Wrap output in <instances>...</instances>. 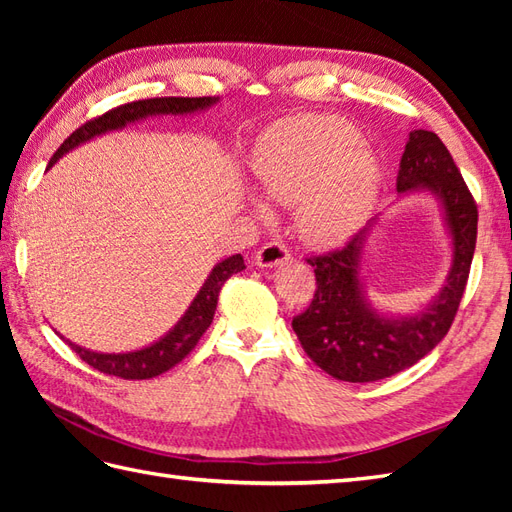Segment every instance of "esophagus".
<instances>
[{
	"instance_id": "34e87169",
	"label": "esophagus",
	"mask_w": 512,
	"mask_h": 512,
	"mask_svg": "<svg viewBox=\"0 0 512 512\" xmlns=\"http://www.w3.org/2000/svg\"><path fill=\"white\" fill-rule=\"evenodd\" d=\"M286 259H290V248L284 242H279V239H273V242H268L257 250L255 264L262 268H273L277 264H284Z\"/></svg>"
}]
</instances>
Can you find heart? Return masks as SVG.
I'll use <instances>...</instances> for the list:
<instances>
[{
  "label": "heart",
  "mask_w": 512,
  "mask_h": 512,
  "mask_svg": "<svg viewBox=\"0 0 512 512\" xmlns=\"http://www.w3.org/2000/svg\"><path fill=\"white\" fill-rule=\"evenodd\" d=\"M259 187L281 204L301 202V228L314 242H336L361 224L380 171L339 116H292L270 127L253 156ZM266 213L264 204H257Z\"/></svg>",
  "instance_id": "heart-1"
}]
</instances>
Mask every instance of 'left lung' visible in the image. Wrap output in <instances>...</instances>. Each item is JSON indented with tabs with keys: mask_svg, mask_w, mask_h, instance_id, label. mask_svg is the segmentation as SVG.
Masks as SVG:
<instances>
[{
	"mask_svg": "<svg viewBox=\"0 0 512 512\" xmlns=\"http://www.w3.org/2000/svg\"><path fill=\"white\" fill-rule=\"evenodd\" d=\"M396 189H427L444 204L453 237V266L440 297L416 317L387 319L363 301L358 268L369 233L365 226L345 246L308 257L317 290L310 306L292 319V330L314 363L347 383H374L416 365L444 336L458 314L469 281L477 239V204L460 169L433 132L409 134Z\"/></svg>",
	"mask_w": 512,
	"mask_h": 512,
	"instance_id": "1",
	"label": "left lung"
}]
</instances>
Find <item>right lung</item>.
Listing matches in <instances>:
<instances>
[{"mask_svg": "<svg viewBox=\"0 0 512 512\" xmlns=\"http://www.w3.org/2000/svg\"><path fill=\"white\" fill-rule=\"evenodd\" d=\"M215 101L217 99H213V96H195V99H189V96L187 99H184V96H165V99H145V101L118 105L114 110L96 116L92 121L83 123L79 129H74V132L63 140L61 147L54 151L48 167H52L54 162L65 154V151H70L72 147L81 145L85 140H90L99 134L112 132V129H121L127 123L140 121V118L145 116L189 114L195 110H204V107L213 105ZM244 268L246 266H244L242 255H233L217 264L211 270L209 279L204 281L198 297L193 299L189 310L184 312V317L178 321L176 328H173L167 336H162V339L156 341L154 345L145 347V350L127 352V354H99V352L85 350V347H79L70 341L68 345L76 354H79L81 361H85L94 369H99L103 374L118 376L125 380H145V378H154L158 374H165L171 367H176L184 356H189L193 347L198 345L200 336L209 330V325L213 321L217 297H220L224 281Z\"/></svg>", "mask_w": 512, "mask_h": 512, "instance_id": "1", "label": "right lung"}]
</instances>
